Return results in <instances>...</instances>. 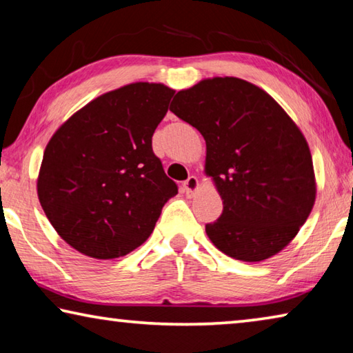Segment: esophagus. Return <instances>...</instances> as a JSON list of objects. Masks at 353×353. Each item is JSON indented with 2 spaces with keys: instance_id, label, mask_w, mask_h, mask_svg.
Returning <instances> with one entry per match:
<instances>
[{
  "instance_id": "obj_1",
  "label": "esophagus",
  "mask_w": 353,
  "mask_h": 353,
  "mask_svg": "<svg viewBox=\"0 0 353 353\" xmlns=\"http://www.w3.org/2000/svg\"><path fill=\"white\" fill-rule=\"evenodd\" d=\"M198 187H199V181L196 176H190L187 181L183 182V191L187 193V196H193L194 191L198 190Z\"/></svg>"
}]
</instances>
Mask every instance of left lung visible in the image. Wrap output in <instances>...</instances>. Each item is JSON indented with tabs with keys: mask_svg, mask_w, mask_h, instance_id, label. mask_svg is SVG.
Returning <instances> with one entry per match:
<instances>
[{
	"mask_svg": "<svg viewBox=\"0 0 353 353\" xmlns=\"http://www.w3.org/2000/svg\"><path fill=\"white\" fill-rule=\"evenodd\" d=\"M202 134L205 172L223 213L205 232L221 252L261 261L280 252L312 212V154L294 121L270 94L238 77H213L179 92L170 105Z\"/></svg>",
	"mask_w": 353,
	"mask_h": 353,
	"instance_id": "1",
	"label": "left lung"
}]
</instances>
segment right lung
Returning a JSON list of instances; mask_svg holds the SVG:
<instances>
[{
	"label": "right lung",
	"instance_id": "obj_1",
	"mask_svg": "<svg viewBox=\"0 0 353 353\" xmlns=\"http://www.w3.org/2000/svg\"><path fill=\"white\" fill-rule=\"evenodd\" d=\"M172 94L162 83H130L93 99L52 135L37 193L71 248L118 259L152 234L166 201L177 194L152 151Z\"/></svg>",
	"mask_w": 353,
	"mask_h": 353
}]
</instances>
